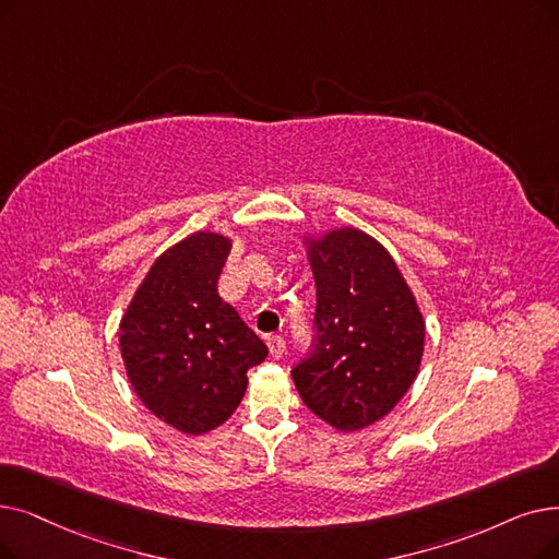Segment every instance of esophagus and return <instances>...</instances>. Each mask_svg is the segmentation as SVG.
I'll list each match as a JSON object with an SVG mask.
<instances>
[{"label":"esophagus","instance_id":"esophagus-1","mask_svg":"<svg viewBox=\"0 0 559 559\" xmlns=\"http://www.w3.org/2000/svg\"><path fill=\"white\" fill-rule=\"evenodd\" d=\"M266 347H270V354L274 358H281L285 354V340L281 335H270L266 337Z\"/></svg>","mask_w":559,"mask_h":559}]
</instances>
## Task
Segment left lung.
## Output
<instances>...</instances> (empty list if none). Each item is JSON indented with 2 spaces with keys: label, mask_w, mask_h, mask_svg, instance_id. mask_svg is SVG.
<instances>
[{
  "label": "left lung",
  "mask_w": 559,
  "mask_h": 559,
  "mask_svg": "<svg viewBox=\"0 0 559 559\" xmlns=\"http://www.w3.org/2000/svg\"><path fill=\"white\" fill-rule=\"evenodd\" d=\"M318 287L310 349L293 366L304 404L340 431L377 423L414 383L425 322L395 260L343 228L310 245Z\"/></svg>",
  "instance_id": "1"
}]
</instances>
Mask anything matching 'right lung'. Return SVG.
Segmentation results:
<instances>
[{
    "instance_id": "add662e5",
    "label": "right lung",
    "mask_w": 559,
    "mask_h": 559,
    "mask_svg": "<svg viewBox=\"0 0 559 559\" xmlns=\"http://www.w3.org/2000/svg\"><path fill=\"white\" fill-rule=\"evenodd\" d=\"M230 239L197 233L151 266L120 322V354L134 393L185 433H205L230 418L247 372L266 345L219 297Z\"/></svg>"
}]
</instances>
